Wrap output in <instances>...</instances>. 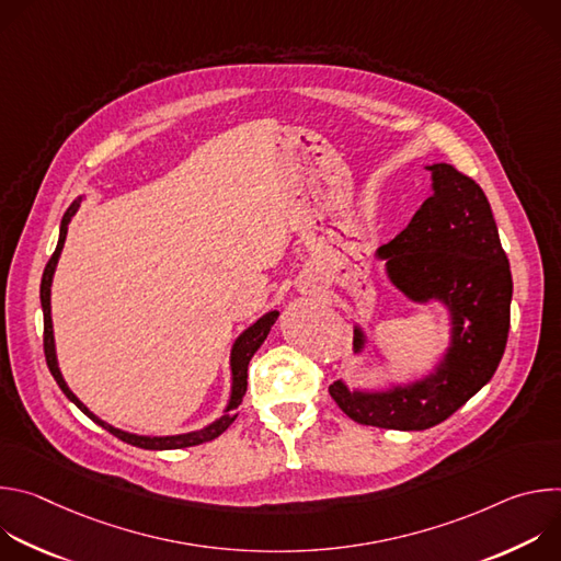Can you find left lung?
<instances>
[{
	"label": "left lung",
	"mask_w": 561,
	"mask_h": 561,
	"mask_svg": "<svg viewBox=\"0 0 561 561\" xmlns=\"http://www.w3.org/2000/svg\"><path fill=\"white\" fill-rule=\"evenodd\" d=\"M433 195L411 224L377 249L397 290L417 304L439 301L450 314V346L424 379L388 390L329 386L335 404L357 424L426 431L448 420L495 375L511 329L513 277L484 191L450 164L426 167ZM366 337L355 327L353 348Z\"/></svg>",
	"instance_id": "8db88e82"
}]
</instances>
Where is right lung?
Masks as SVG:
<instances>
[{"label": "right lung", "instance_id": "1", "mask_svg": "<svg viewBox=\"0 0 561 561\" xmlns=\"http://www.w3.org/2000/svg\"><path fill=\"white\" fill-rule=\"evenodd\" d=\"M79 202H82V197L75 199L70 204V208L64 213V219H61V226H59V242H57V249L53 253V257L48 260L46 268H44V275H42V286H39V299H42V310H44V355H46V364L50 368V375L55 377L57 386L61 388V392L70 399V402L82 411L84 415H89L95 424H100L102 428H106L108 433H113L117 439L130 444V446H137V448H146V450H175V448H188V446H197V444H204V442H210L215 437H219L237 417V407L242 404V399L247 394V386H249V364L253 359V355L257 353V348L264 344V340L268 337L275 319L279 317L277 310H271L266 314H262L257 322L253 327H249L242 335H239L232 344V351H230V377H232V386H230V399H228V407L224 411V415L219 420H215L213 424H208L206 428L202 431H193V433H182V435H167V437H148V435H135V433H126V431H119L111 424H106L104 420H100L98 415H93L79 399L75 397V392L66 386L61 373H59V366H57V355H55V337H53V319H50V284H53V275H55V266H57V260L61 255V249H64V242H66V232H68V224L72 219V215L77 213L79 208Z\"/></svg>", "mask_w": 561, "mask_h": 561}]
</instances>
